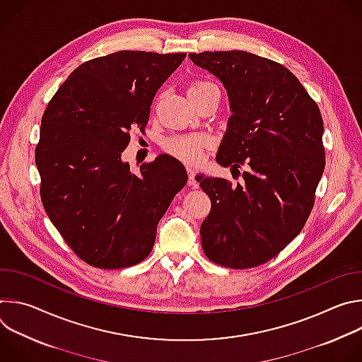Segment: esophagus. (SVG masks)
Returning a JSON list of instances; mask_svg holds the SVG:
<instances>
[{
	"mask_svg": "<svg viewBox=\"0 0 362 362\" xmlns=\"http://www.w3.org/2000/svg\"><path fill=\"white\" fill-rule=\"evenodd\" d=\"M187 176H189V179H187V185H189L190 187L196 189V187H197V182H196V179H194V169H193L192 166H189V168H187Z\"/></svg>",
	"mask_w": 362,
	"mask_h": 362,
	"instance_id": "esophagus-1",
	"label": "esophagus"
}]
</instances>
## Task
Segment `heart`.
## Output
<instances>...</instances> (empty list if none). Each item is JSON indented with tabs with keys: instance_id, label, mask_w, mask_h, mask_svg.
I'll use <instances>...</instances> for the list:
<instances>
[{
	"instance_id": "obj_1",
	"label": "heart",
	"mask_w": 362,
	"mask_h": 362,
	"mask_svg": "<svg viewBox=\"0 0 362 362\" xmlns=\"http://www.w3.org/2000/svg\"><path fill=\"white\" fill-rule=\"evenodd\" d=\"M211 87H215L214 83L208 80H193L187 86V94L190 100L202 94L204 90ZM209 146V139L202 134H190V136H175L168 139L163 143L165 150L175 156L176 159L186 162V163H194L199 160L203 148Z\"/></svg>"
}]
</instances>
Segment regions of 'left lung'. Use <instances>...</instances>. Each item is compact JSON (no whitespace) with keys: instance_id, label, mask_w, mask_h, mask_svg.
Masks as SVG:
<instances>
[{"instance_id":"8db88e82","label":"left lung","mask_w":362,"mask_h":362,"mask_svg":"<svg viewBox=\"0 0 362 362\" xmlns=\"http://www.w3.org/2000/svg\"><path fill=\"white\" fill-rule=\"evenodd\" d=\"M226 87L232 116L216 162L245 183L196 176L212 202L200 226L204 255L232 269L259 267L303 228L325 168L315 100L282 64L246 51L190 53Z\"/></svg>"}]
</instances>
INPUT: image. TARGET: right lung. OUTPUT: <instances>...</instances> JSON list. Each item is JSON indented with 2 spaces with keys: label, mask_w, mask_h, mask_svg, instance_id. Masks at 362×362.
Masks as SVG:
<instances>
[{
  "label": "right lung",
  "mask_w": 362,
  "mask_h": 362,
  "mask_svg": "<svg viewBox=\"0 0 362 362\" xmlns=\"http://www.w3.org/2000/svg\"><path fill=\"white\" fill-rule=\"evenodd\" d=\"M185 57L123 49L88 60L45 107L35 147L41 202L66 243L94 268L146 259L159 221L187 182L168 154L139 173L122 162L130 132L144 133L153 97Z\"/></svg>",
  "instance_id": "add662e5"
}]
</instances>
